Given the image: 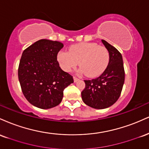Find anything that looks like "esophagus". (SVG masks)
<instances>
[{"instance_id":"obj_1","label":"esophagus","mask_w":149,"mask_h":149,"mask_svg":"<svg viewBox=\"0 0 149 149\" xmlns=\"http://www.w3.org/2000/svg\"><path fill=\"white\" fill-rule=\"evenodd\" d=\"M73 80H74V82L76 83V82H77L78 80V78L76 76H73Z\"/></svg>"}]
</instances>
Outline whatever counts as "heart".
Here are the masks:
<instances>
[{
	"mask_svg": "<svg viewBox=\"0 0 149 149\" xmlns=\"http://www.w3.org/2000/svg\"><path fill=\"white\" fill-rule=\"evenodd\" d=\"M57 60L66 72L75 69L79 62L82 73L89 77H96L107 68L109 53L105 47L95 42H80L71 46L69 52L60 51L57 54Z\"/></svg>",
	"mask_w": 149,
	"mask_h": 149,
	"instance_id": "obj_1",
	"label": "heart"
}]
</instances>
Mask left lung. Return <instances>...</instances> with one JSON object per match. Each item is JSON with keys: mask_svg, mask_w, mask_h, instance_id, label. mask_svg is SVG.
<instances>
[{"mask_svg": "<svg viewBox=\"0 0 149 149\" xmlns=\"http://www.w3.org/2000/svg\"><path fill=\"white\" fill-rule=\"evenodd\" d=\"M109 53V62L98 78L85 80V88L81 92L82 100L89 107L103 109L112 106L118 100L125 81L122 54L116 47L102 40Z\"/></svg>", "mask_w": 149, "mask_h": 149, "instance_id": "1", "label": "left lung"}]
</instances>
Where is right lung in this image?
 I'll use <instances>...</instances> for the list:
<instances>
[{
  "label": "right lung",
  "instance_id": "1",
  "mask_svg": "<svg viewBox=\"0 0 149 149\" xmlns=\"http://www.w3.org/2000/svg\"><path fill=\"white\" fill-rule=\"evenodd\" d=\"M63 47L59 41L41 39L22 53L19 80L26 99L38 108L47 109L59 105L64 90L73 83V76L63 71L57 61Z\"/></svg>",
  "mask_w": 149,
  "mask_h": 149
}]
</instances>
